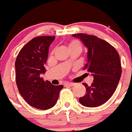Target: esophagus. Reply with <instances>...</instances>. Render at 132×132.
<instances>
[{
  "instance_id": "esophagus-1",
  "label": "esophagus",
  "mask_w": 132,
  "mask_h": 132,
  "mask_svg": "<svg viewBox=\"0 0 132 132\" xmlns=\"http://www.w3.org/2000/svg\"><path fill=\"white\" fill-rule=\"evenodd\" d=\"M75 83H72V82H66L65 84V86H67V87H73L75 86Z\"/></svg>"
}]
</instances>
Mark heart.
Returning <instances> with one entry per match:
<instances>
[{"label":"heart","instance_id":"1","mask_svg":"<svg viewBox=\"0 0 132 132\" xmlns=\"http://www.w3.org/2000/svg\"><path fill=\"white\" fill-rule=\"evenodd\" d=\"M69 48L72 49V48H82V45H81V43L80 42V41L78 39H73L69 42ZM54 52H52V54H53Z\"/></svg>","mask_w":132,"mask_h":132}]
</instances>
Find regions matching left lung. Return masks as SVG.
<instances>
[{"label": "left lung", "mask_w": 132, "mask_h": 132, "mask_svg": "<svg viewBox=\"0 0 132 132\" xmlns=\"http://www.w3.org/2000/svg\"><path fill=\"white\" fill-rule=\"evenodd\" d=\"M72 36L82 41L88 48L87 63L83 69L92 73L93 82L86 87V94L79 102L86 107H97L108 101L114 94L122 75L120 59L116 50L106 41L93 35Z\"/></svg>", "instance_id": "8db88e82"}]
</instances>
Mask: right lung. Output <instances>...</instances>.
I'll list each match as a JSON object with an SVG mask.
<instances>
[{"mask_svg":"<svg viewBox=\"0 0 132 132\" xmlns=\"http://www.w3.org/2000/svg\"><path fill=\"white\" fill-rule=\"evenodd\" d=\"M55 36H38L21 49L15 61L16 82L20 94L27 103L39 110H48L56 104L63 85L44 80L40 75L44 67L50 45Z\"/></svg>","mask_w":132,"mask_h":132,"instance_id":"right-lung-1","label":"right lung"}]
</instances>
